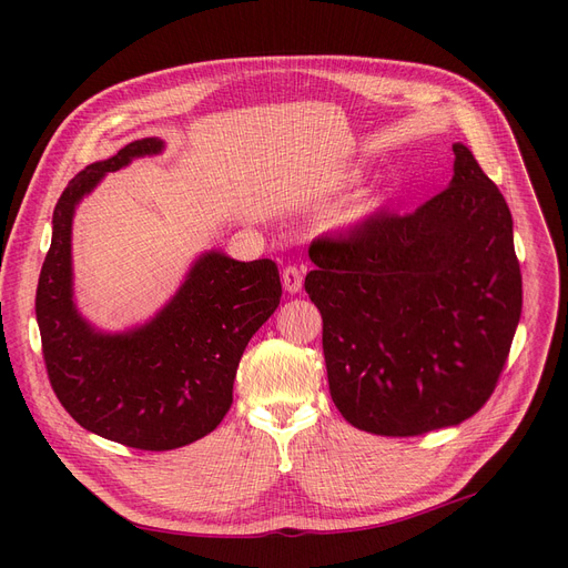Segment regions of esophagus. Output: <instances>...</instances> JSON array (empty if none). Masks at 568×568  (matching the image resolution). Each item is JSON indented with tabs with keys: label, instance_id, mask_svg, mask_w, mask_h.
<instances>
[{
	"label": "esophagus",
	"instance_id": "34e87169",
	"mask_svg": "<svg viewBox=\"0 0 568 568\" xmlns=\"http://www.w3.org/2000/svg\"><path fill=\"white\" fill-rule=\"evenodd\" d=\"M281 281H283V287L287 290V292H292V294H296L302 290V285H304V272L296 264H287L285 268H283V274H281Z\"/></svg>",
	"mask_w": 568,
	"mask_h": 568
}]
</instances>
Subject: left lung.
Here are the masks:
<instances>
[{
	"instance_id": "left-lung-1",
	"label": "left lung",
	"mask_w": 568,
	"mask_h": 568,
	"mask_svg": "<svg viewBox=\"0 0 568 568\" xmlns=\"http://www.w3.org/2000/svg\"><path fill=\"white\" fill-rule=\"evenodd\" d=\"M449 186L412 214L379 212L308 248L329 392L359 430L412 437L479 412L523 311L509 204L454 144Z\"/></svg>"
}]
</instances>
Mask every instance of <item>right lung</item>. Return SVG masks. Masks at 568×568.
I'll list each match as a JSON object with an SVG mask.
<instances>
[{
	"label": "right lung",
	"mask_w": 568,
	"mask_h": 568,
	"mask_svg": "<svg viewBox=\"0 0 568 568\" xmlns=\"http://www.w3.org/2000/svg\"><path fill=\"white\" fill-rule=\"evenodd\" d=\"M163 152L142 138L78 172L52 212L37 287V322L52 392L89 433L142 452H170L212 433L232 405L239 359L281 304L272 260L202 253L172 300L124 334L97 332L75 308L71 227L78 202L108 172Z\"/></svg>",
	"instance_id": "1"
}]
</instances>
